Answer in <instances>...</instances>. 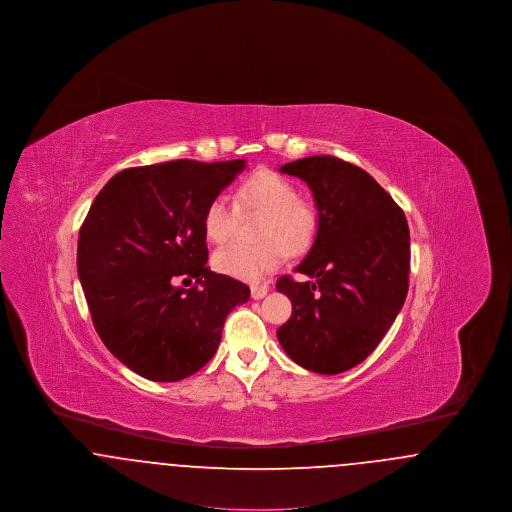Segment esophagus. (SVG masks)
I'll return each instance as SVG.
<instances>
[{
    "label": "esophagus",
    "instance_id": "obj_1",
    "mask_svg": "<svg viewBox=\"0 0 512 512\" xmlns=\"http://www.w3.org/2000/svg\"><path fill=\"white\" fill-rule=\"evenodd\" d=\"M267 293V286H251V297L253 299H263Z\"/></svg>",
    "mask_w": 512,
    "mask_h": 512
}]
</instances>
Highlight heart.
Instances as JSON below:
<instances>
[{
	"label": "heart",
	"instance_id": "obj_1",
	"mask_svg": "<svg viewBox=\"0 0 512 512\" xmlns=\"http://www.w3.org/2000/svg\"><path fill=\"white\" fill-rule=\"evenodd\" d=\"M236 201L245 213H263L257 226L259 244H232L213 257V267L222 274L259 282L265 274L280 267L288 257V247L301 251L313 240L315 213L297 199V190L278 172L259 169L238 186ZM238 205L224 194L213 195L203 211L205 236L224 244L238 224Z\"/></svg>",
	"mask_w": 512,
	"mask_h": 512
}]
</instances>
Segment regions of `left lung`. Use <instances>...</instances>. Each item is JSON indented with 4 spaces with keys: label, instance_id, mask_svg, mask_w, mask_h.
Instances as JSON below:
<instances>
[{
    "label": "left lung",
    "instance_id": "left-lung-1",
    "mask_svg": "<svg viewBox=\"0 0 512 512\" xmlns=\"http://www.w3.org/2000/svg\"><path fill=\"white\" fill-rule=\"evenodd\" d=\"M307 182L318 211L315 242L276 290L292 317L276 332L293 363L340 374L363 363L386 336L409 292L411 236L405 213L368 172L332 155L280 167Z\"/></svg>",
    "mask_w": 512,
    "mask_h": 512
}]
</instances>
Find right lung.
<instances>
[{
	"mask_svg": "<svg viewBox=\"0 0 512 512\" xmlns=\"http://www.w3.org/2000/svg\"><path fill=\"white\" fill-rule=\"evenodd\" d=\"M244 159H178L117 172L78 234V278L105 347L136 374L178 382L207 365L244 282L207 267L203 211ZM196 284L182 289L180 283Z\"/></svg>",
	"mask_w": 512,
	"mask_h": 512,
	"instance_id": "add662e5",
	"label": "right lung"
}]
</instances>
